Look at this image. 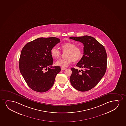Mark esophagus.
I'll list each match as a JSON object with an SVG mask.
<instances>
[{
	"label": "esophagus",
	"mask_w": 126,
	"mask_h": 126,
	"mask_svg": "<svg viewBox=\"0 0 126 126\" xmlns=\"http://www.w3.org/2000/svg\"><path fill=\"white\" fill-rule=\"evenodd\" d=\"M66 69V68H65V67H62L61 68V70H65Z\"/></svg>",
	"instance_id": "esophagus-1"
}]
</instances>
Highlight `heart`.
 Instances as JSON below:
<instances>
[{
    "label": "heart",
    "instance_id": "1",
    "mask_svg": "<svg viewBox=\"0 0 126 126\" xmlns=\"http://www.w3.org/2000/svg\"><path fill=\"white\" fill-rule=\"evenodd\" d=\"M63 52L67 51L65 54V59H61L56 62V65L66 67L71 63L72 61L77 62L81 59L83 55V51L82 48L76 46V44L71 42H66L61 45ZM50 54L55 59H59L60 57L61 52L56 47H52L50 50Z\"/></svg>",
    "mask_w": 126,
    "mask_h": 126
}]
</instances>
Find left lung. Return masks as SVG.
Returning <instances> with one entry per match:
<instances>
[{
	"label": "left lung",
	"instance_id": "left-lung-1",
	"mask_svg": "<svg viewBox=\"0 0 126 126\" xmlns=\"http://www.w3.org/2000/svg\"><path fill=\"white\" fill-rule=\"evenodd\" d=\"M84 45L83 56L77 64L78 70L73 67L70 83L80 92H86L94 88L104 75L107 66V54L104 47L94 38L85 35L70 37Z\"/></svg>",
	"mask_w": 126,
	"mask_h": 126
}]
</instances>
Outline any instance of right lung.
<instances>
[{
	"mask_svg": "<svg viewBox=\"0 0 126 126\" xmlns=\"http://www.w3.org/2000/svg\"><path fill=\"white\" fill-rule=\"evenodd\" d=\"M60 42L55 37L38 38L27 43L22 49L19 59L20 73L30 88L44 92L54 84L59 66H52L51 48Z\"/></svg>",
	"mask_w": 126,
	"mask_h": 126,
	"instance_id": "obj_1",
	"label": "right lung"
}]
</instances>
